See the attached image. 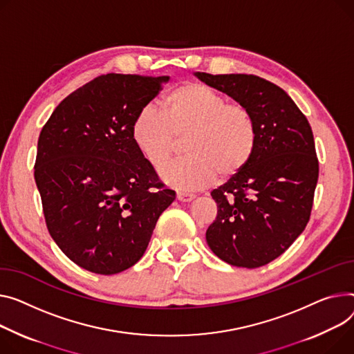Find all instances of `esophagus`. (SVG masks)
<instances>
[{
	"label": "esophagus",
	"mask_w": 354,
	"mask_h": 354,
	"mask_svg": "<svg viewBox=\"0 0 354 354\" xmlns=\"http://www.w3.org/2000/svg\"><path fill=\"white\" fill-rule=\"evenodd\" d=\"M176 198L180 202H191V201L195 199V195L194 194H186V192H178Z\"/></svg>",
	"instance_id": "esophagus-1"
}]
</instances>
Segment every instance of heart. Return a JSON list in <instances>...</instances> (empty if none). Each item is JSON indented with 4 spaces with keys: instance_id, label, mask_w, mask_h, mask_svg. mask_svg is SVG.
<instances>
[{
    "instance_id": "obj_1",
    "label": "heart",
    "mask_w": 354,
    "mask_h": 354,
    "mask_svg": "<svg viewBox=\"0 0 354 354\" xmlns=\"http://www.w3.org/2000/svg\"><path fill=\"white\" fill-rule=\"evenodd\" d=\"M136 149L153 168L167 165L183 138L186 156L160 171V179L180 191H199L218 178L241 174L257 148V125L241 104H227L218 91L182 84L160 100V108L140 109L131 127Z\"/></svg>"
}]
</instances>
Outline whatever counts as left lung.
<instances>
[{"label": "left lung", "mask_w": 354, "mask_h": 354, "mask_svg": "<svg viewBox=\"0 0 354 354\" xmlns=\"http://www.w3.org/2000/svg\"><path fill=\"white\" fill-rule=\"evenodd\" d=\"M195 75L246 106L257 125V148L248 167L210 192L218 216L206 242L232 266L261 268L309 222L319 178L312 128L288 93L261 77Z\"/></svg>", "instance_id": "1"}]
</instances>
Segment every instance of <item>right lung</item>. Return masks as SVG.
<instances>
[{"mask_svg": "<svg viewBox=\"0 0 354 354\" xmlns=\"http://www.w3.org/2000/svg\"><path fill=\"white\" fill-rule=\"evenodd\" d=\"M169 77L106 74L68 95L39 133L35 183L46 227L78 266L115 274L144 256L175 201L131 127Z\"/></svg>", "mask_w": 354, "mask_h": 354, "instance_id": "1", "label": "right lung"}]
</instances>
